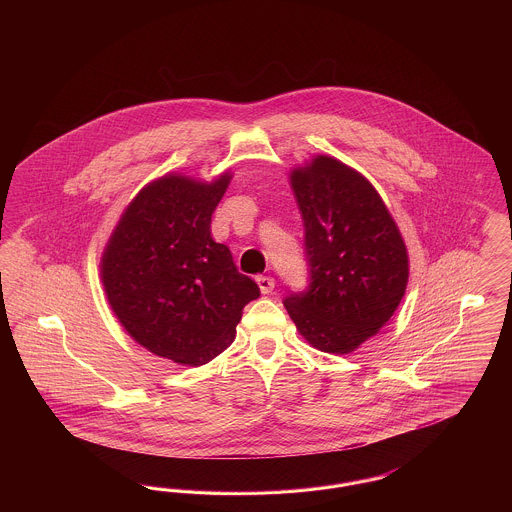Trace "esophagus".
Listing matches in <instances>:
<instances>
[{
    "instance_id": "obj_1",
    "label": "esophagus",
    "mask_w": 512,
    "mask_h": 512,
    "mask_svg": "<svg viewBox=\"0 0 512 512\" xmlns=\"http://www.w3.org/2000/svg\"><path fill=\"white\" fill-rule=\"evenodd\" d=\"M257 284L261 293H270L274 290V278L270 276H257Z\"/></svg>"
}]
</instances>
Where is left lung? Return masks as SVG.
<instances>
[{"label": "left lung", "mask_w": 512, "mask_h": 512, "mask_svg": "<svg viewBox=\"0 0 512 512\" xmlns=\"http://www.w3.org/2000/svg\"><path fill=\"white\" fill-rule=\"evenodd\" d=\"M305 226L309 292L284 305L318 351H355L397 311L409 282L407 245L361 172L317 155L290 172Z\"/></svg>", "instance_id": "1"}]
</instances>
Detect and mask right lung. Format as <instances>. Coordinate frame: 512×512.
<instances>
[{
    "mask_svg": "<svg viewBox=\"0 0 512 512\" xmlns=\"http://www.w3.org/2000/svg\"><path fill=\"white\" fill-rule=\"evenodd\" d=\"M232 180L165 174L128 203L101 255L107 301L128 336L157 357L199 366L236 338L259 286L211 236V217Z\"/></svg>",
    "mask_w": 512,
    "mask_h": 512,
    "instance_id": "right-lung-1",
    "label": "right lung"
}]
</instances>
